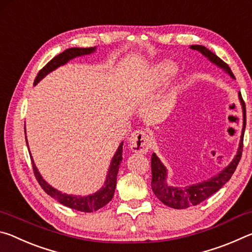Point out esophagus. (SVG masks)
Instances as JSON below:
<instances>
[{"label":"esophagus","mask_w":252,"mask_h":252,"mask_svg":"<svg viewBox=\"0 0 252 252\" xmlns=\"http://www.w3.org/2000/svg\"><path fill=\"white\" fill-rule=\"evenodd\" d=\"M129 146L133 152L147 153L150 149V138L144 131L135 130L130 135Z\"/></svg>","instance_id":"34e87169"}]
</instances>
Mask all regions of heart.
I'll return each instance as SVG.
<instances>
[{
	"mask_svg": "<svg viewBox=\"0 0 252 252\" xmlns=\"http://www.w3.org/2000/svg\"><path fill=\"white\" fill-rule=\"evenodd\" d=\"M179 70V67L177 65V63H174L173 61H170V60H167V61H162L155 66L153 69V74H152V79L155 81L156 85H163L168 82V81L177 74V72Z\"/></svg>",
	"mask_w": 252,
	"mask_h": 252,
	"instance_id": "1",
	"label": "heart"
}]
</instances>
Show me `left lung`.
<instances>
[{
	"label": "left lung",
	"mask_w": 252,
	"mask_h": 252,
	"mask_svg": "<svg viewBox=\"0 0 252 252\" xmlns=\"http://www.w3.org/2000/svg\"><path fill=\"white\" fill-rule=\"evenodd\" d=\"M190 49L199 51L203 57H206L209 61L213 64L217 65L220 69H222L224 72L231 76L232 79L236 80L232 71L230 70L227 63H224L222 60L217 57L215 53H212L210 50L207 49L203 45H191ZM239 101L241 103L242 108V114H244V126H242L240 142H239L237 155L234 156L232 161L225 167L222 171H220L218 174L211 177L208 180H204L202 182L194 183V185H190L187 187H173L170 186L167 182L168 179V170L162 163L161 160L157 157L156 153H152L151 157V171H152V181L151 187L153 193L156 197L160 200L162 203L165 206L171 207L174 209H186L191 206H197L200 202L204 201L210 195L216 193L217 191L221 189L225 183L229 181V179L236 170L237 165L240 161L241 153H242V141H244V133L246 129V105L245 102L242 100V96L239 93Z\"/></svg>",
	"instance_id": "obj_1"
}]
</instances>
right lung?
Instances as JSON below:
<instances>
[{
  "mask_svg": "<svg viewBox=\"0 0 252 252\" xmlns=\"http://www.w3.org/2000/svg\"><path fill=\"white\" fill-rule=\"evenodd\" d=\"M95 50H96L95 46L94 48L66 49L64 52L60 53L59 55H57V57H54L48 63V64H46L43 69L39 72V73H37L35 80H34V85L39 83L44 76H46L50 73V72L58 69L59 66L66 64L70 60L78 57H83V55L91 54L93 52H95ZM24 131H25V126H24ZM25 139H27V136H25ZM27 144L29 146L28 139H27ZM122 146H123V142H121L120 146L118 147L117 152L114 153L112 160H111L110 167L108 170V173H106V178L103 186H102L96 192L91 193L89 195H75V194L62 193L61 191L55 189V188L49 185V183L42 178L41 173L39 172V170H37L36 165L33 161V158L31 156L34 174H35L36 180L40 183L42 189H43L49 195H51V197L57 200L58 202L63 204V206L71 209H75V210L82 211V212L96 211L102 207H104L106 203H109L113 198L114 190H116V187H117V176L119 172V168H120V163L122 161V152H123ZM29 152H30V149H29Z\"/></svg>",
  "mask_w": 252,
  "mask_h": 252,
  "instance_id": "right-lung-1",
  "label": "right lung"
}]
</instances>
